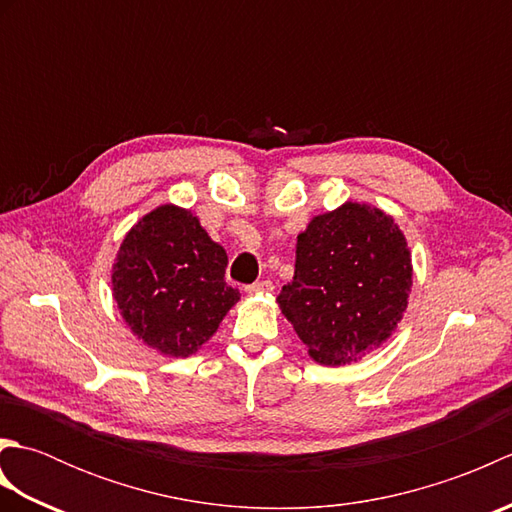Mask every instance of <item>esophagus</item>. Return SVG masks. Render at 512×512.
<instances>
[{
  "label": "esophagus",
  "mask_w": 512,
  "mask_h": 512,
  "mask_svg": "<svg viewBox=\"0 0 512 512\" xmlns=\"http://www.w3.org/2000/svg\"><path fill=\"white\" fill-rule=\"evenodd\" d=\"M273 290H275V284H273V281H268V279L257 281V284L246 288L248 295H262V292H273Z\"/></svg>",
  "instance_id": "1"
}]
</instances>
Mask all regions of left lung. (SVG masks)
<instances>
[{"instance_id":"obj_1","label":"left lung","mask_w":512,"mask_h":512,"mask_svg":"<svg viewBox=\"0 0 512 512\" xmlns=\"http://www.w3.org/2000/svg\"><path fill=\"white\" fill-rule=\"evenodd\" d=\"M411 275L398 224L374 206L345 202L299 233L295 277L277 301L314 361L356 363L396 330Z\"/></svg>"}]
</instances>
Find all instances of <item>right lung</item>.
Returning <instances> with one entry per match:
<instances>
[{
  "label": "right lung",
  "instance_id": "1",
  "mask_svg": "<svg viewBox=\"0 0 512 512\" xmlns=\"http://www.w3.org/2000/svg\"><path fill=\"white\" fill-rule=\"evenodd\" d=\"M226 264V250L191 211L158 206L118 250L112 270L116 306L145 345L167 356H191L239 299V290L224 279Z\"/></svg>",
  "mask_w": 512,
  "mask_h": 512
}]
</instances>
